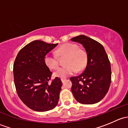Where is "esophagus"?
I'll list each match as a JSON object with an SVG mask.
<instances>
[{
  "mask_svg": "<svg viewBox=\"0 0 128 128\" xmlns=\"http://www.w3.org/2000/svg\"><path fill=\"white\" fill-rule=\"evenodd\" d=\"M65 80H66L65 78H61V81H62V83H64V82H65Z\"/></svg>",
  "mask_w": 128,
  "mask_h": 128,
  "instance_id": "obj_1",
  "label": "esophagus"
}]
</instances>
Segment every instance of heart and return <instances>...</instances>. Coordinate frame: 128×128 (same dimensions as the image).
<instances>
[{"mask_svg":"<svg viewBox=\"0 0 128 128\" xmlns=\"http://www.w3.org/2000/svg\"><path fill=\"white\" fill-rule=\"evenodd\" d=\"M58 56H66L64 64L54 72V76L64 78L74 74L76 71L82 70L87 64V56L86 51L78 48V46L73 43H65L61 45L56 51ZM45 64L51 69H56L59 66V60L56 56L47 54L44 58Z\"/></svg>","mask_w":128,"mask_h":128,"instance_id":"1","label":"heart"}]
</instances>
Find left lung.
I'll return each mask as SVG.
<instances>
[{
  "instance_id": "8db88e82",
  "label": "left lung",
  "mask_w": 128,
  "mask_h": 128,
  "mask_svg": "<svg viewBox=\"0 0 128 128\" xmlns=\"http://www.w3.org/2000/svg\"><path fill=\"white\" fill-rule=\"evenodd\" d=\"M71 41L82 44L87 56L83 73L70 78L74 96L82 104L99 102L108 92L112 80L110 62L105 50L100 42L85 35L77 36Z\"/></svg>"
}]
</instances>
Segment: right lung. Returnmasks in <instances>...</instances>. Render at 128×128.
<instances>
[{
	"mask_svg": "<svg viewBox=\"0 0 128 128\" xmlns=\"http://www.w3.org/2000/svg\"><path fill=\"white\" fill-rule=\"evenodd\" d=\"M58 44L35 40L24 46L14 64V83L20 100L36 112H46L58 104L61 80L51 82L52 72L44 61V56Z\"/></svg>",
	"mask_w": 128,
	"mask_h": 128,
	"instance_id": "add662e5",
	"label": "right lung"
}]
</instances>
